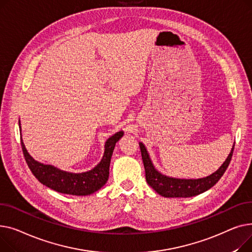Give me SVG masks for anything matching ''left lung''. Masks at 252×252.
<instances>
[{
  "instance_id": "obj_1",
  "label": "left lung",
  "mask_w": 252,
  "mask_h": 252,
  "mask_svg": "<svg viewBox=\"0 0 252 252\" xmlns=\"http://www.w3.org/2000/svg\"><path fill=\"white\" fill-rule=\"evenodd\" d=\"M139 146L145 170L146 182L153 189L164 197H192L203 193L212 188L224 175L232 158L235 142L229 156L221 166L215 173L198 179H180L161 174L154 166L144 144L139 142Z\"/></svg>"
}]
</instances>
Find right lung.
<instances>
[{"instance_id":"right-lung-1","label":"right lung","mask_w":252,"mask_h":252,"mask_svg":"<svg viewBox=\"0 0 252 252\" xmlns=\"http://www.w3.org/2000/svg\"><path fill=\"white\" fill-rule=\"evenodd\" d=\"M20 126V121H19ZM21 131V126H20ZM124 135L123 131L115 133L105 143V153L98 164L92 170L82 173H71L52 165H44L28 154L21 137V146L27 165L35 178L47 187L70 195H91L99 190L109 179L111 158L116 142Z\"/></svg>"}]
</instances>
